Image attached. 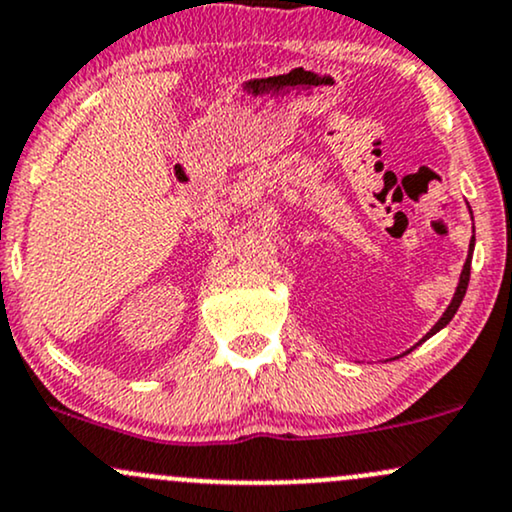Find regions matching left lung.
Wrapping results in <instances>:
<instances>
[{"label": "left lung", "instance_id": "8db88e82", "mask_svg": "<svg viewBox=\"0 0 512 512\" xmlns=\"http://www.w3.org/2000/svg\"><path fill=\"white\" fill-rule=\"evenodd\" d=\"M472 250H474V238L470 240V255H467V260H465V267H463V272H460V281H458V288H455V295H453L451 305L446 307V312H443L439 322H436V324L432 326V331H429V334L424 336L422 341H427L429 336H434L436 331H441L443 326H446L448 322H451V319L455 317V312H458L460 303H463V298H465V291H467V283H470V264H472ZM422 341H420V343H422Z\"/></svg>", "mask_w": 512, "mask_h": 512}]
</instances>
